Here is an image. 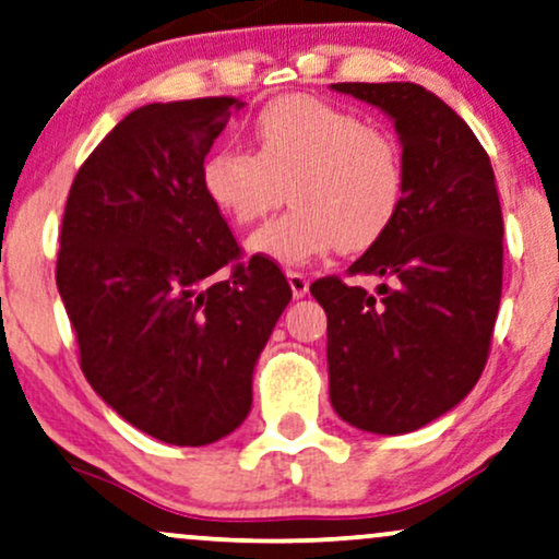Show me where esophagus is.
Listing matches in <instances>:
<instances>
[{
	"mask_svg": "<svg viewBox=\"0 0 559 559\" xmlns=\"http://www.w3.org/2000/svg\"><path fill=\"white\" fill-rule=\"evenodd\" d=\"M286 278H288V286H292L294 299H304V296L309 294V278H307V275H301V273H296V271H288Z\"/></svg>",
	"mask_w": 559,
	"mask_h": 559,
	"instance_id": "1",
	"label": "esophagus"
}]
</instances>
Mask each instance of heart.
<instances>
[{"label":"heart","instance_id":"obj_1","mask_svg":"<svg viewBox=\"0 0 559 559\" xmlns=\"http://www.w3.org/2000/svg\"><path fill=\"white\" fill-rule=\"evenodd\" d=\"M258 154L211 152L201 169L209 201L247 227L284 201L294 209L247 239L252 255L299 267L335 250L377 245L405 201V162L390 133L317 97H281L255 118Z\"/></svg>","mask_w":559,"mask_h":559}]
</instances>
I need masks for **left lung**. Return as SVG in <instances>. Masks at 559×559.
I'll return each mask as SVG.
<instances>
[{
  "label": "left lung",
  "instance_id": "1",
  "mask_svg": "<svg viewBox=\"0 0 559 559\" xmlns=\"http://www.w3.org/2000/svg\"><path fill=\"white\" fill-rule=\"evenodd\" d=\"M330 90L384 112L405 162L392 229L348 267L384 278L379 296L341 278L312 284L328 314L330 402L353 428L400 436L456 407L485 369L503 288L496 175L469 126L420 84Z\"/></svg>",
  "mask_w": 559,
  "mask_h": 559
}]
</instances>
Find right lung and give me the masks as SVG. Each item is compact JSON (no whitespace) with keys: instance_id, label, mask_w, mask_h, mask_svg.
<instances>
[{"instance_id":"add662e5","label":"right lung","mask_w":559,"mask_h":559,"mask_svg":"<svg viewBox=\"0 0 559 559\" xmlns=\"http://www.w3.org/2000/svg\"><path fill=\"white\" fill-rule=\"evenodd\" d=\"M235 97L129 112L80 167L67 198L56 286L82 371L105 405L175 447L242 426L252 373L292 301L284 273L239 258L201 169Z\"/></svg>"}]
</instances>
